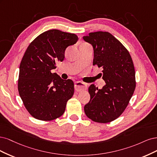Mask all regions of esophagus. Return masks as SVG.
Segmentation results:
<instances>
[{
    "label": "esophagus",
    "mask_w": 157,
    "mask_h": 157,
    "mask_svg": "<svg viewBox=\"0 0 157 157\" xmlns=\"http://www.w3.org/2000/svg\"><path fill=\"white\" fill-rule=\"evenodd\" d=\"M75 90L76 91H82V90H85L87 89V85L86 83L82 82H75Z\"/></svg>",
    "instance_id": "34e87169"
}]
</instances>
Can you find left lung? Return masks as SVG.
<instances>
[{
    "instance_id": "8db88e82",
    "label": "left lung",
    "mask_w": 157,
    "mask_h": 157,
    "mask_svg": "<svg viewBox=\"0 0 157 157\" xmlns=\"http://www.w3.org/2000/svg\"><path fill=\"white\" fill-rule=\"evenodd\" d=\"M83 39L92 45L93 65L103 68L105 85L99 89L89 87V102L84 106L86 115L94 122H111L123 113L136 87L135 70L128 50L108 32L90 33Z\"/></svg>"
}]
</instances>
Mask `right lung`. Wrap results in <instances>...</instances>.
<instances>
[{"label": "right lung", "instance_id": "obj_1", "mask_svg": "<svg viewBox=\"0 0 157 157\" xmlns=\"http://www.w3.org/2000/svg\"><path fill=\"white\" fill-rule=\"evenodd\" d=\"M78 40L75 34L52 29L40 34L27 48L19 66L18 90L33 117L51 121L64 113L74 94V82L51 70L64 60L67 48Z\"/></svg>", "mask_w": 157, "mask_h": 157}]
</instances>
